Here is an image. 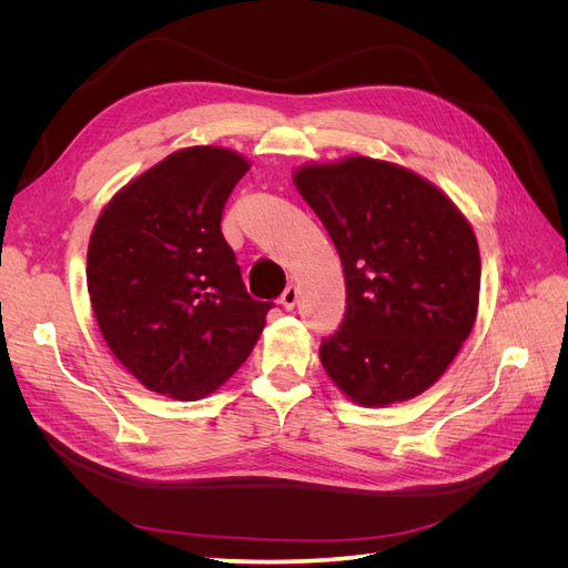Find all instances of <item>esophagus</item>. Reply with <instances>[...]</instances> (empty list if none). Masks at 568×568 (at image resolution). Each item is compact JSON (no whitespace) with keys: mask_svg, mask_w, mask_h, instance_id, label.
<instances>
[{"mask_svg":"<svg viewBox=\"0 0 568 568\" xmlns=\"http://www.w3.org/2000/svg\"><path fill=\"white\" fill-rule=\"evenodd\" d=\"M298 296H301L298 286H286V291L282 294V298H280V303H282L284 311H294L296 303H298Z\"/></svg>","mask_w":568,"mask_h":568,"instance_id":"esophagus-1","label":"esophagus"}]
</instances>
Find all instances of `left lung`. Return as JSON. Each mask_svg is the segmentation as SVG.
<instances>
[{
    "mask_svg": "<svg viewBox=\"0 0 568 568\" xmlns=\"http://www.w3.org/2000/svg\"><path fill=\"white\" fill-rule=\"evenodd\" d=\"M294 184L346 274V317L320 359L363 407L434 386L474 329L480 255L453 199L412 170L369 156L305 163Z\"/></svg>",
    "mask_w": 568,
    "mask_h": 568,
    "instance_id": "obj_1",
    "label": "left lung"
}]
</instances>
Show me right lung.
Returning <instances> with one entry per match:
<instances>
[{"mask_svg": "<svg viewBox=\"0 0 568 568\" xmlns=\"http://www.w3.org/2000/svg\"><path fill=\"white\" fill-rule=\"evenodd\" d=\"M251 161L186 146L99 213L88 291L106 346L136 382L175 400L215 393L246 363L270 303L253 301L220 217Z\"/></svg>", "mask_w": 568, "mask_h": 568, "instance_id": "obj_1", "label": "right lung"}]
</instances>
